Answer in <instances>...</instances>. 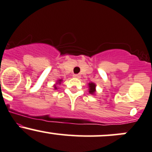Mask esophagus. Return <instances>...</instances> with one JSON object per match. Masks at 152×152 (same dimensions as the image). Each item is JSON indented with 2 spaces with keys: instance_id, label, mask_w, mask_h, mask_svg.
Here are the masks:
<instances>
[{
  "instance_id": "obj_1",
  "label": "esophagus",
  "mask_w": 152,
  "mask_h": 152,
  "mask_svg": "<svg viewBox=\"0 0 152 152\" xmlns=\"http://www.w3.org/2000/svg\"><path fill=\"white\" fill-rule=\"evenodd\" d=\"M73 76H74L75 78H76V79H79V78L81 77V75L80 74H74L73 75Z\"/></svg>"
}]
</instances>
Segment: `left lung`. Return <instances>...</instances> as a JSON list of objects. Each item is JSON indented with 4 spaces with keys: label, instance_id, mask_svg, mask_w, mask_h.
Returning <instances> with one entry per match:
<instances>
[{
    "label": "left lung",
    "instance_id": "left-lung-1",
    "mask_svg": "<svg viewBox=\"0 0 152 152\" xmlns=\"http://www.w3.org/2000/svg\"><path fill=\"white\" fill-rule=\"evenodd\" d=\"M89 92L90 94H94L95 92V84L94 83H89Z\"/></svg>",
    "mask_w": 152,
    "mask_h": 152
}]
</instances>
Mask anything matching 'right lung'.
<instances>
[{"mask_svg": "<svg viewBox=\"0 0 152 152\" xmlns=\"http://www.w3.org/2000/svg\"><path fill=\"white\" fill-rule=\"evenodd\" d=\"M61 81H62V80H59V81H58L59 84H60V83H61ZM55 89H57V87H56V85H55Z\"/></svg>", "mask_w": 152, "mask_h": 152, "instance_id": "right-lung-1", "label": "right lung"}]
</instances>
